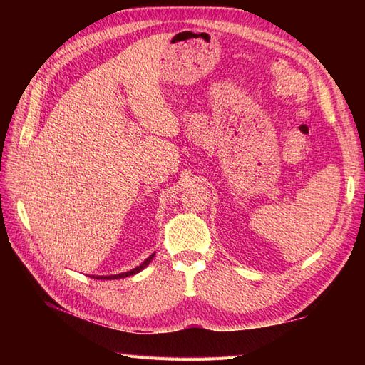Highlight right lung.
Listing matches in <instances>:
<instances>
[{
	"label": "right lung",
	"mask_w": 365,
	"mask_h": 365,
	"mask_svg": "<svg viewBox=\"0 0 365 365\" xmlns=\"http://www.w3.org/2000/svg\"><path fill=\"white\" fill-rule=\"evenodd\" d=\"M153 255H155V252H153V254H150L149 257H147V259L141 263V265L136 267V268H133V269H130V271H125V273H120V274H111V276H91V277H94V279H103V281H111V279H122V277L133 276V274L139 273V271H141V269H144L147 265H149L150 260L153 259Z\"/></svg>",
	"instance_id": "add662e5"
}]
</instances>
